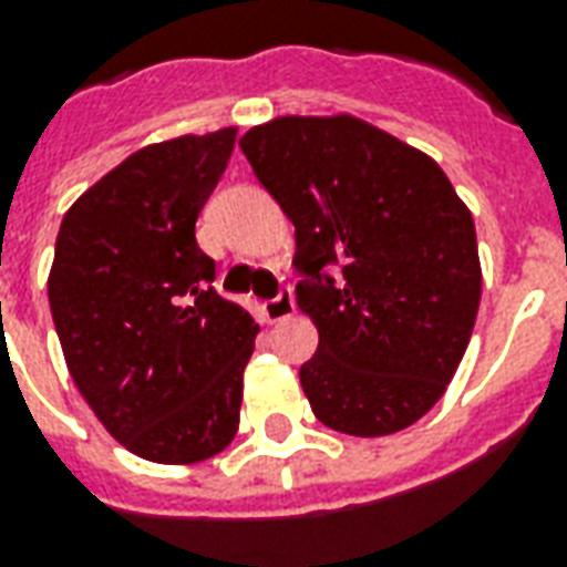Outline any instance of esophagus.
I'll list each match as a JSON object with an SVG mask.
<instances>
[{
	"instance_id": "esophagus-1",
	"label": "esophagus",
	"mask_w": 567,
	"mask_h": 567,
	"mask_svg": "<svg viewBox=\"0 0 567 567\" xmlns=\"http://www.w3.org/2000/svg\"><path fill=\"white\" fill-rule=\"evenodd\" d=\"M295 297H291V291H279L276 297H270V300H264V319L267 321H285L295 316Z\"/></svg>"
}]
</instances>
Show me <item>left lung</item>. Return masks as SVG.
<instances>
[{
  "instance_id": "1",
  "label": "left lung",
  "mask_w": 567,
  "mask_h": 567,
  "mask_svg": "<svg viewBox=\"0 0 567 567\" xmlns=\"http://www.w3.org/2000/svg\"><path fill=\"white\" fill-rule=\"evenodd\" d=\"M239 148L295 224L297 307L319 328L300 368L316 419L355 437L413 425L474 331L467 206L427 154L352 115L276 117Z\"/></svg>"
}]
</instances>
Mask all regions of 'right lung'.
I'll return each instance as SVG.
<instances>
[{"label":"right lung","instance_id":"obj_1","mask_svg":"<svg viewBox=\"0 0 567 567\" xmlns=\"http://www.w3.org/2000/svg\"><path fill=\"white\" fill-rule=\"evenodd\" d=\"M236 130L130 154L60 224L48 300L66 368L105 431L161 464L212 458L239 427L258 324L215 291L194 236Z\"/></svg>","mask_w":567,"mask_h":567}]
</instances>
